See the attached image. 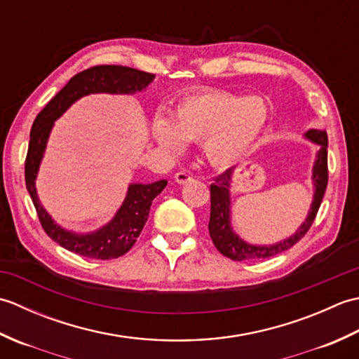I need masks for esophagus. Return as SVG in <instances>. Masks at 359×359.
Instances as JSON below:
<instances>
[{
	"label": "esophagus",
	"instance_id": "1",
	"mask_svg": "<svg viewBox=\"0 0 359 359\" xmlns=\"http://www.w3.org/2000/svg\"><path fill=\"white\" fill-rule=\"evenodd\" d=\"M174 179H175V182H177V184H180V185L188 184V182H191V180H193L191 175H189V174H188V172H185V171H179V172H175Z\"/></svg>",
	"mask_w": 359,
	"mask_h": 359
}]
</instances>
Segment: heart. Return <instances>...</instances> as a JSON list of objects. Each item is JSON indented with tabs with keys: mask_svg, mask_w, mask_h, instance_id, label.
<instances>
[{
	"mask_svg": "<svg viewBox=\"0 0 359 359\" xmlns=\"http://www.w3.org/2000/svg\"><path fill=\"white\" fill-rule=\"evenodd\" d=\"M269 108L261 97H247L222 89H201L175 103L174 123L158 116L152 134L163 148L180 152L185 139L205 142V154L216 166L241 158L261 135Z\"/></svg>",
	"mask_w": 359,
	"mask_h": 359,
	"instance_id": "heart-1",
	"label": "heart"
}]
</instances>
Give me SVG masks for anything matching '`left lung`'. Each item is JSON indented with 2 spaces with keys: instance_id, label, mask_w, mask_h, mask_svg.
<instances>
[{
  "instance_id": "8db88e82",
  "label": "left lung",
  "mask_w": 359,
  "mask_h": 359,
  "mask_svg": "<svg viewBox=\"0 0 359 359\" xmlns=\"http://www.w3.org/2000/svg\"><path fill=\"white\" fill-rule=\"evenodd\" d=\"M307 139L319 144V152L316 156V162L313 166V182H315V197L313 203L306 222L301 225L299 230L284 242L274 243V245H250L243 242L238 234H234L230 226V182L233 170H226L219 174L215 179V184H211V212L208 230L211 241L215 247L219 250L220 255L231 259V261H253V259H266L284 253L288 248L296 245L304 236L310 230L311 224L318 215V210L321 207L323 197L329 182V168H327V133L319 129H310L306 134Z\"/></svg>"
}]
</instances>
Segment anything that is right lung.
Instances as JSON below:
<instances>
[{
	"mask_svg": "<svg viewBox=\"0 0 359 359\" xmlns=\"http://www.w3.org/2000/svg\"><path fill=\"white\" fill-rule=\"evenodd\" d=\"M152 80H154V74L134 69V67L120 65L93 66L74 75L67 81V85L44 106L43 111L34 120L25 162L26 188L34 202L44 233L58 245L75 255L109 261V259H117L128 253L140 236L144 224H147L152 201L163 191L168 180H157L154 184L148 185H129L126 199L117 211V215L108 225H104L98 231L90 234H75L63 230L62 226L53 222L41 207L35 189L36 172L40 168L46 142H48L53 121L83 95L95 93L133 94L135 90L147 88Z\"/></svg>",
	"mask_w": 359,
	"mask_h": 359,
	"instance_id": "add662e5",
	"label": "right lung"
}]
</instances>
